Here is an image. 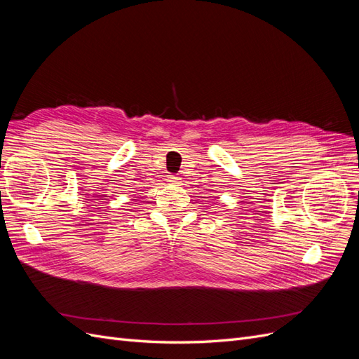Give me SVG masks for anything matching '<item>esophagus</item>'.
<instances>
[{"mask_svg": "<svg viewBox=\"0 0 359 359\" xmlns=\"http://www.w3.org/2000/svg\"><path fill=\"white\" fill-rule=\"evenodd\" d=\"M168 182H170L172 186H180V184H181L182 181H181V178L177 177V175H169V177H168Z\"/></svg>", "mask_w": 359, "mask_h": 359, "instance_id": "esophagus-1", "label": "esophagus"}]
</instances>
